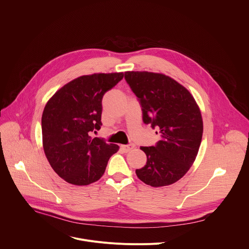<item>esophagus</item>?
Segmentation results:
<instances>
[{
	"label": "esophagus",
	"mask_w": 249,
	"mask_h": 249,
	"mask_svg": "<svg viewBox=\"0 0 249 249\" xmlns=\"http://www.w3.org/2000/svg\"><path fill=\"white\" fill-rule=\"evenodd\" d=\"M134 144H128V145H122L120 148L124 153H127L129 151H131L132 149H134Z\"/></svg>",
	"instance_id": "esophagus-1"
}]
</instances>
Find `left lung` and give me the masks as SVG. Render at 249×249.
Instances as JSON below:
<instances>
[{"label":"left lung","instance_id":"left-lung-1","mask_svg":"<svg viewBox=\"0 0 249 249\" xmlns=\"http://www.w3.org/2000/svg\"><path fill=\"white\" fill-rule=\"evenodd\" d=\"M125 80L141 105L144 123L161 137L156 145L140 148L147 163L136 174L153 187L170 185L189 170L198 154L203 134L198 105L184 87L162 74L125 72Z\"/></svg>","mask_w":249,"mask_h":249}]
</instances>
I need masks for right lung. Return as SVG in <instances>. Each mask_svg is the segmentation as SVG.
<instances>
[{
    "label": "right lung",
    "mask_w": 249,
    "mask_h": 249,
    "mask_svg": "<svg viewBox=\"0 0 249 249\" xmlns=\"http://www.w3.org/2000/svg\"><path fill=\"white\" fill-rule=\"evenodd\" d=\"M123 73L82 76L60 89L42 114L43 149L54 171L67 182L88 185L103 175L110 157L119 147L103 138H91L99 130L102 97L115 87Z\"/></svg>",
    "instance_id": "add662e5"
}]
</instances>
